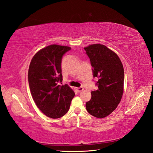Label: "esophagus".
<instances>
[{
	"label": "esophagus",
	"instance_id": "34e87169",
	"mask_svg": "<svg viewBox=\"0 0 153 153\" xmlns=\"http://www.w3.org/2000/svg\"><path fill=\"white\" fill-rule=\"evenodd\" d=\"M76 90H77L78 91H79V92H81V91H82L84 90V88L83 87L76 88Z\"/></svg>",
	"mask_w": 153,
	"mask_h": 153
}]
</instances>
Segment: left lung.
Here are the masks:
<instances>
[{
  "mask_svg": "<svg viewBox=\"0 0 153 153\" xmlns=\"http://www.w3.org/2000/svg\"><path fill=\"white\" fill-rule=\"evenodd\" d=\"M93 67V75L97 77L98 89L91 92L86 102L87 111L92 116L103 118L115 110L124 92V67L117 54L100 44L84 48Z\"/></svg>",
  "mask_w": 153,
  "mask_h": 153,
  "instance_id": "1",
  "label": "left lung"
}]
</instances>
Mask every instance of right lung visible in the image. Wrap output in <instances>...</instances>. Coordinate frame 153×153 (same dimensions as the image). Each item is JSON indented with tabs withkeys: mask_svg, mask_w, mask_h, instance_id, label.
<instances>
[{
	"mask_svg": "<svg viewBox=\"0 0 153 153\" xmlns=\"http://www.w3.org/2000/svg\"><path fill=\"white\" fill-rule=\"evenodd\" d=\"M71 47L51 45L38 51L30 61L29 85L33 99L42 113L52 118L64 116L74 96L72 88L62 82V63L64 53Z\"/></svg>",
	"mask_w": 153,
	"mask_h": 153,
	"instance_id": "obj_1",
	"label": "right lung"
}]
</instances>
